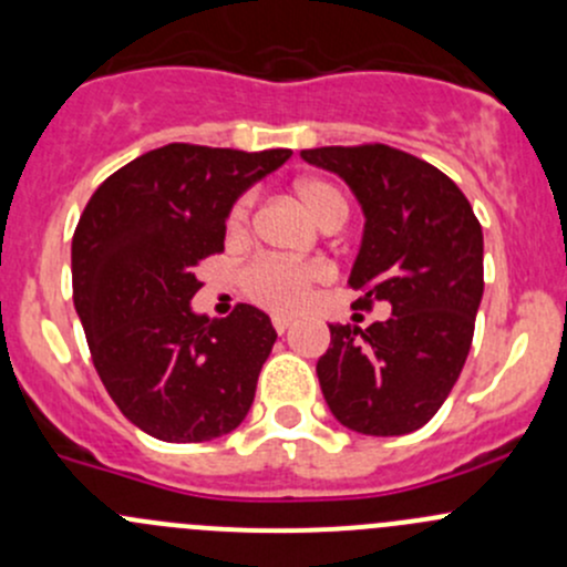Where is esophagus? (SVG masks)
Returning a JSON list of instances; mask_svg holds the SVG:
<instances>
[{
    "mask_svg": "<svg viewBox=\"0 0 567 567\" xmlns=\"http://www.w3.org/2000/svg\"><path fill=\"white\" fill-rule=\"evenodd\" d=\"M271 323H274V329H277V334H285V331H288L290 329V318H274L271 320Z\"/></svg>",
    "mask_w": 567,
    "mask_h": 567,
    "instance_id": "obj_1",
    "label": "esophagus"
}]
</instances>
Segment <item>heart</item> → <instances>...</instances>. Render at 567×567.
Returning <instances> with one entry per match:
<instances>
[{"label": "heart", "instance_id": "obj_1", "mask_svg": "<svg viewBox=\"0 0 567 567\" xmlns=\"http://www.w3.org/2000/svg\"><path fill=\"white\" fill-rule=\"evenodd\" d=\"M296 192H299L307 210L323 227L342 225L348 219V203L329 183L305 181L299 183ZM251 205H255V194H244L233 205L230 221H227L233 236H241V233L249 230ZM323 279H329V266H323V262H293L266 255L249 262L247 271H244V288H247L249 299L266 307V310L277 312V316H293L307 305L312 288Z\"/></svg>", "mask_w": 567, "mask_h": 567}]
</instances>
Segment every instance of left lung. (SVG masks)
I'll return each instance as SVG.
<instances>
[{
	"label": "left lung",
	"instance_id": "left-lung-1",
	"mask_svg": "<svg viewBox=\"0 0 567 567\" xmlns=\"http://www.w3.org/2000/svg\"><path fill=\"white\" fill-rule=\"evenodd\" d=\"M301 158L340 175L364 210L353 310L386 301L368 329L331 323L318 381L337 422L364 436L425 425L458 381L483 299V227L442 169L390 145L312 147Z\"/></svg>",
	"mask_w": 567,
	"mask_h": 567
}]
</instances>
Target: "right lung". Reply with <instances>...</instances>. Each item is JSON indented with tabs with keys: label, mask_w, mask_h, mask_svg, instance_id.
<instances>
[{
	"label": "right lung",
	"mask_w": 567,
	"mask_h": 567,
	"mask_svg": "<svg viewBox=\"0 0 567 567\" xmlns=\"http://www.w3.org/2000/svg\"><path fill=\"white\" fill-rule=\"evenodd\" d=\"M288 158V147L173 142L90 197L73 233V305L109 398L147 436L210 442L247 416L277 340L271 320L251 305L210 320L188 301L199 262L225 251L233 203Z\"/></svg>",
	"instance_id": "1"
}]
</instances>
